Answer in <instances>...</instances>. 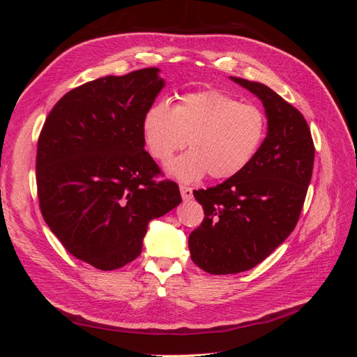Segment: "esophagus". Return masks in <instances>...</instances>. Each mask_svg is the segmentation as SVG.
I'll return each instance as SVG.
<instances>
[{
    "instance_id": "obj_1",
    "label": "esophagus",
    "mask_w": 357,
    "mask_h": 357,
    "mask_svg": "<svg viewBox=\"0 0 357 357\" xmlns=\"http://www.w3.org/2000/svg\"><path fill=\"white\" fill-rule=\"evenodd\" d=\"M180 193H181V198L185 199V201L193 198V190H192V188H189V186L180 185Z\"/></svg>"
}]
</instances>
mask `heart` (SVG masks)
<instances>
[{
	"instance_id": "b5f03b06",
	"label": "heart",
	"mask_w": 357,
	"mask_h": 357,
	"mask_svg": "<svg viewBox=\"0 0 357 357\" xmlns=\"http://www.w3.org/2000/svg\"><path fill=\"white\" fill-rule=\"evenodd\" d=\"M142 132L149 153L167 164L189 143L190 150L169 165L181 181L208 176L231 178L256 156L266 134V117L255 104L222 91L183 95L176 107L156 101L144 112Z\"/></svg>"
}]
</instances>
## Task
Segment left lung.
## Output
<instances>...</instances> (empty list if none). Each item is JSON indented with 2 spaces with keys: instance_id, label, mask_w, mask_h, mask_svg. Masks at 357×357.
<instances>
[{
  "instance_id": "left-lung-1",
  "label": "left lung",
  "mask_w": 357,
  "mask_h": 357,
  "mask_svg": "<svg viewBox=\"0 0 357 357\" xmlns=\"http://www.w3.org/2000/svg\"><path fill=\"white\" fill-rule=\"evenodd\" d=\"M262 100L268 134L238 174L193 190L204 220L189 235L192 261L214 275L255 268L295 229L314 165V143L302 113L268 86L231 77Z\"/></svg>"
}]
</instances>
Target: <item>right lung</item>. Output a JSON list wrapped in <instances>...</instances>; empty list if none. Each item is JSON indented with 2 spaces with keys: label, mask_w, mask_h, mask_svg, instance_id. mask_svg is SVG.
<instances>
[{
  "label": "right lung",
  "mask_w": 357,
  "mask_h": 357,
  "mask_svg": "<svg viewBox=\"0 0 357 357\" xmlns=\"http://www.w3.org/2000/svg\"><path fill=\"white\" fill-rule=\"evenodd\" d=\"M158 68L107 75L53 105L37 143L43 219L66 250L102 271L132 262L147 225L181 202L144 150L142 121L164 88Z\"/></svg>",
  "instance_id": "right-lung-1"
}]
</instances>
